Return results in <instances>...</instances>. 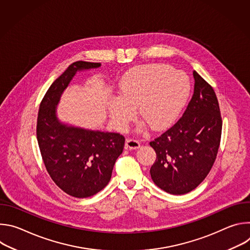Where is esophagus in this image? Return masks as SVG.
<instances>
[{"label":"esophagus","mask_w":250,"mask_h":250,"mask_svg":"<svg viewBox=\"0 0 250 250\" xmlns=\"http://www.w3.org/2000/svg\"><path fill=\"white\" fill-rule=\"evenodd\" d=\"M125 147L129 149H136L140 147V142L137 139L134 138H128L125 141Z\"/></svg>","instance_id":"obj_1"}]
</instances>
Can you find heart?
I'll return each mask as SVG.
<instances>
[{
  "label": "heart",
  "instance_id": "obj_1",
  "mask_svg": "<svg viewBox=\"0 0 250 250\" xmlns=\"http://www.w3.org/2000/svg\"><path fill=\"white\" fill-rule=\"evenodd\" d=\"M190 89L188 77L165 64L142 66L122 83V99L110 104V114L119 128L139 117L153 129L170 125L181 113Z\"/></svg>",
  "mask_w": 250,
  "mask_h": 250
}]
</instances>
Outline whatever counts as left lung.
<instances>
[{
  "instance_id": "1",
  "label": "left lung",
  "mask_w": 250,
  "mask_h": 250,
  "mask_svg": "<svg viewBox=\"0 0 250 250\" xmlns=\"http://www.w3.org/2000/svg\"><path fill=\"white\" fill-rule=\"evenodd\" d=\"M193 75L194 93L183 116L149 142L156 152L152 180L173 195L189 193L204 181L221 142L223 121L216 93L196 71Z\"/></svg>"
}]
</instances>
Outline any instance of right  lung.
Returning a JSON list of instances; mask_svg holds the SVG:
<instances>
[{"label":"right lung","instance_id":"1","mask_svg":"<svg viewBox=\"0 0 250 250\" xmlns=\"http://www.w3.org/2000/svg\"><path fill=\"white\" fill-rule=\"evenodd\" d=\"M100 66L87 61L72 63L51 84L40 104L37 137L43 163L53 182L75 198L91 197L108 185L125 146V138L120 133L68 126L55 115L60 96L77 71Z\"/></svg>","mask_w":250,"mask_h":250}]
</instances>
